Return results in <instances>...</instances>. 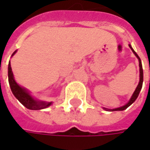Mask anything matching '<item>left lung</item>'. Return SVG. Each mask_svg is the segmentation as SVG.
I'll list each match as a JSON object with an SVG mask.
<instances>
[{
	"label": "left lung",
	"instance_id": "1",
	"mask_svg": "<svg viewBox=\"0 0 150 150\" xmlns=\"http://www.w3.org/2000/svg\"><path fill=\"white\" fill-rule=\"evenodd\" d=\"M130 48L132 49V51H133V52L135 54V56L139 58V77H140V78H139V85H138V87L136 88L135 91H134V94H133V96H132V98H130L129 102L127 103V104H125L124 106L123 107H120V108H114V109H107V108H105L106 110H111V111H123V110H124V109H126L129 106H130L134 101L136 100V98H138V96H139V92H140V90H141L142 88V86H143V80H144V76H143V67H142V63H141V60H140V58H139V57L138 56V54L136 53L133 50V48L131 47V46L129 45Z\"/></svg>",
	"mask_w": 150,
	"mask_h": 150
}]
</instances>
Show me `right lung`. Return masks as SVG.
<instances>
[{"instance_id": "right-lung-1", "label": "right lung", "mask_w": 150, "mask_h": 150, "mask_svg": "<svg viewBox=\"0 0 150 150\" xmlns=\"http://www.w3.org/2000/svg\"><path fill=\"white\" fill-rule=\"evenodd\" d=\"M16 52L13 54L16 53ZM8 80L12 93L14 94L15 97L18 100L20 101L21 103H22L26 108L32 109V110H38V109L46 108H47L52 104V103H45V102H40V101L35 100L32 96L26 92V90L25 88H21L16 83V81L14 80V78H13V73H12V71H11V67L10 62H9L8 65Z\"/></svg>"}]
</instances>
